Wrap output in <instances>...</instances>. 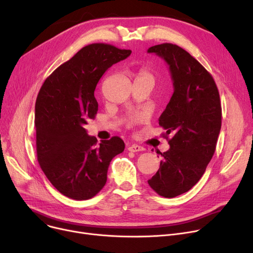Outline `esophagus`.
<instances>
[{"label":"esophagus","instance_id":"obj_1","mask_svg":"<svg viewBox=\"0 0 253 253\" xmlns=\"http://www.w3.org/2000/svg\"><path fill=\"white\" fill-rule=\"evenodd\" d=\"M128 151L129 152H140V151H144V148L141 147V145H138V144H131L130 147L128 148Z\"/></svg>","mask_w":253,"mask_h":253}]
</instances>
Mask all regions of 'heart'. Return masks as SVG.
I'll return each instance as SVG.
<instances>
[{
	"mask_svg": "<svg viewBox=\"0 0 253 253\" xmlns=\"http://www.w3.org/2000/svg\"><path fill=\"white\" fill-rule=\"evenodd\" d=\"M139 81H148V82H152L154 83L155 82V77L154 75L152 74V72L147 69V68H141L139 69V71L137 72L136 74V80L135 82H139ZM148 116L145 113H138V114H135L134 116H132L129 120V124L131 126H134V125H137V124H140L142 122H144L145 120H147Z\"/></svg>",
	"mask_w": 253,
	"mask_h": 253,
	"instance_id": "heart-1",
	"label": "heart"
}]
</instances>
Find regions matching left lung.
<instances>
[{"mask_svg": "<svg viewBox=\"0 0 253 253\" xmlns=\"http://www.w3.org/2000/svg\"><path fill=\"white\" fill-rule=\"evenodd\" d=\"M148 52L168 63L174 86L159 118L170 149L160 153L163 161L148 182L158 195L174 198L200 180L214 155L221 127L219 92L210 73L179 46L163 43Z\"/></svg>", "mask_w": 253, "mask_h": 253, "instance_id": "8db88e82", "label": "left lung"}]
</instances>
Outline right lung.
<instances>
[{"label":"right lung","instance_id":"1","mask_svg":"<svg viewBox=\"0 0 253 253\" xmlns=\"http://www.w3.org/2000/svg\"><path fill=\"white\" fill-rule=\"evenodd\" d=\"M131 50L94 43L83 47L53 72L35 106L37 157L46 177L59 193L88 200L101 191L112 159L125 149L119 136L97 143L84 126L95 119L96 85L109 68Z\"/></svg>","mask_w":253,"mask_h":253}]
</instances>
